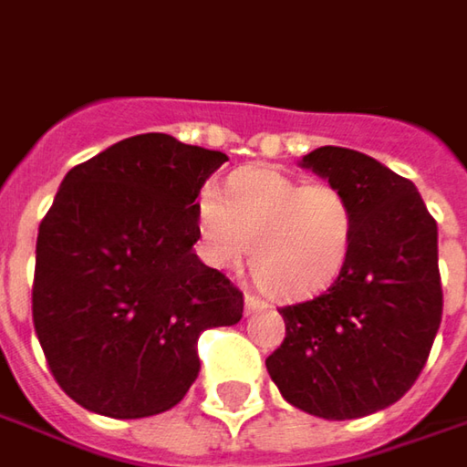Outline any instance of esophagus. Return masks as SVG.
Wrapping results in <instances>:
<instances>
[{
	"instance_id": "1",
	"label": "esophagus",
	"mask_w": 467,
	"mask_h": 467,
	"mask_svg": "<svg viewBox=\"0 0 467 467\" xmlns=\"http://www.w3.org/2000/svg\"><path fill=\"white\" fill-rule=\"evenodd\" d=\"M264 308H269L266 300H261L255 295H245V314H255V311H264Z\"/></svg>"
}]
</instances>
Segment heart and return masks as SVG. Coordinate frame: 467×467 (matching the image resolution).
<instances>
[{
    "label": "heart",
    "mask_w": 467,
    "mask_h": 467,
    "mask_svg": "<svg viewBox=\"0 0 467 467\" xmlns=\"http://www.w3.org/2000/svg\"><path fill=\"white\" fill-rule=\"evenodd\" d=\"M198 248L213 269L251 274L274 297H306L335 282L353 245V203L332 182H303L272 167H243L224 191L195 198Z\"/></svg>",
    "instance_id": "heart-1"
}]
</instances>
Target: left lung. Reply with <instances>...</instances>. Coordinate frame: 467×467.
I'll return each instance as SVG.
<instances>
[{"instance_id": "obj_1", "label": "left lung", "mask_w": 467, "mask_h": 467, "mask_svg": "<svg viewBox=\"0 0 467 467\" xmlns=\"http://www.w3.org/2000/svg\"><path fill=\"white\" fill-rule=\"evenodd\" d=\"M300 167L348 195L353 245L327 293L279 308L287 335L266 371L311 416L363 418L405 395L431 353L441 324L436 222L410 180L366 153L321 146Z\"/></svg>"}]
</instances>
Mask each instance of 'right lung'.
<instances>
[{
	"label": "right lung",
	"instance_id": "1",
	"mask_svg": "<svg viewBox=\"0 0 467 467\" xmlns=\"http://www.w3.org/2000/svg\"><path fill=\"white\" fill-rule=\"evenodd\" d=\"M224 161L146 132L65 174L36 240L33 327L86 410H170L201 371V332L243 318V293L193 251L195 198Z\"/></svg>",
	"mask_w": 467,
	"mask_h": 467
}]
</instances>
